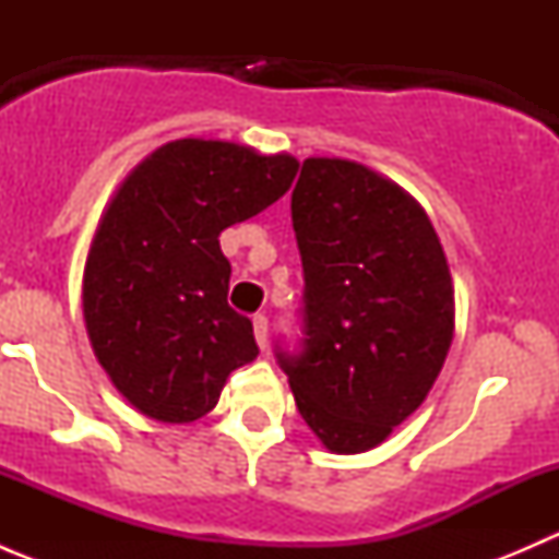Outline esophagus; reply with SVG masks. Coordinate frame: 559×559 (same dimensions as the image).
Returning a JSON list of instances; mask_svg holds the SVG:
<instances>
[{
  "instance_id": "34e87169",
  "label": "esophagus",
  "mask_w": 559,
  "mask_h": 559,
  "mask_svg": "<svg viewBox=\"0 0 559 559\" xmlns=\"http://www.w3.org/2000/svg\"><path fill=\"white\" fill-rule=\"evenodd\" d=\"M253 337H257L259 348L264 352V346H267V316L262 313L253 316Z\"/></svg>"
}]
</instances>
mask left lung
Instances as JSON below:
<instances>
[{
    "instance_id": "8db88e82",
    "label": "left lung",
    "mask_w": 559,
    "mask_h": 559,
    "mask_svg": "<svg viewBox=\"0 0 559 559\" xmlns=\"http://www.w3.org/2000/svg\"><path fill=\"white\" fill-rule=\"evenodd\" d=\"M292 227L306 275V337L297 354L278 348V365L330 452H368L425 403L447 362V253L408 191L348 159L302 162Z\"/></svg>"
}]
</instances>
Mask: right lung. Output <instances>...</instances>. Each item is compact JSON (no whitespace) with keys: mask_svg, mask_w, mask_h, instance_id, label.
Returning <instances> with one entry per match:
<instances>
[{"mask_svg":"<svg viewBox=\"0 0 559 559\" xmlns=\"http://www.w3.org/2000/svg\"><path fill=\"white\" fill-rule=\"evenodd\" d=\"M297 167L289 154L183 138L112 194L83 270V319L112 386L148 419H200L227 376L257 359L251 321L227 302L218 235L281 200Z\"/></svg>","mask_w":559,"mask_h":559,"instance_id":"add662e5","label":"right lung"}]
</instances>
